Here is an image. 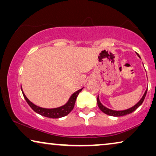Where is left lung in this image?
<instances>
[{
  "label": "left lung",
  "mask_w": 156,
  "mask_h": 156,
  "mask_svg": "<svg viewBox=\"0 0 156 156\" xmlns=\"http://www.w3.org/2000/svg\"><path fill=\"white\" fill-rule=\"evenodd\" d=\"M138 57H140L139 55L138 54V53H136ZM147 90H148V89H146V91H145L144 96H143L141 99L138 102L137 104H136V105H134L133 106H132L131 108H128V109H126V110H123V111H115V110H112V109H109V108H106V106H104L103 104H102L101 102L99 101V96H98L97 97V104H98V106H99V108H100V110L102 112H104V114H107V115H109V116H125V115H127V114H129L132 113L133 112H134L136 109H137V108L139 107V106L141 105L143 102L144 101V99L145 97H146V95L147 94Z\"/></svg>",
  "instance_id": "8db88e82"
}]
</instances>
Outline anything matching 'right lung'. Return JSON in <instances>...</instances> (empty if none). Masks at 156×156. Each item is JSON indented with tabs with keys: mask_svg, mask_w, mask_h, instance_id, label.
Wrapping results in <instances>:
<instances>
[{
	"mask_svg": "<svg viewBox=\"0 0 156 156\" xmlns=\"http://www.w3.org/2000/svg\"><path fill=\"white\" fill-rule=\"evenodd\" d=\"M83 89V88H82ZM82 89H80V90L76 91L70 97L69 99L68 100V101L66 103L65 105L60 106V107L54 108H42L40 106H36L35 104L30 101V100L26 97V96L25 95L24 92L22 90L23 97H24L25 99L26 100L27 103L29 104V106L32 108V109L35 111L36 113L39 114L42 116H44L45 117H48V118H52V119H59L61 117L67 116V114H69L71 111L74 108V104H75V101L76 99V97L79 95V94L81 91L82 90Z\"/></svg>",
	"mask_w": 156,
	"mask_h": 156,
	"instance_id": "obj_1",
	"label": "right lung"
}]
</instances>
